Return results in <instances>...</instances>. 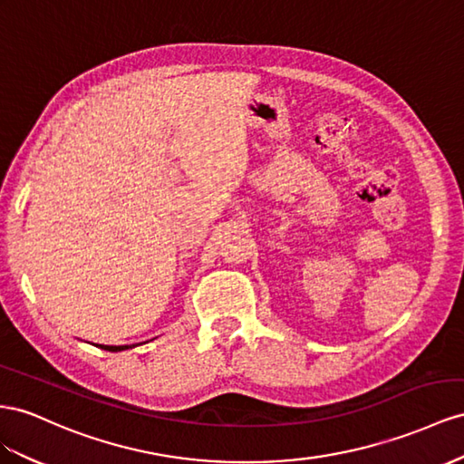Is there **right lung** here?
Listing matches in <instances>:
<instances>
[{
  "label": "right lung",
  "instance_id": "obj_1",
  "mask_svg": "<svg viewBox=\"0 0 464 464\" xmlns=\"http://www.w3.org/2000/svg\"><path fill=\"white\" fill-rule=\"evenodd\" d=\"M102 349H107V352H124V349L134 347V345H99Z\"/></svg>",
  "mask_w": 464,
  "mask_h": 464
}]
</instances>
